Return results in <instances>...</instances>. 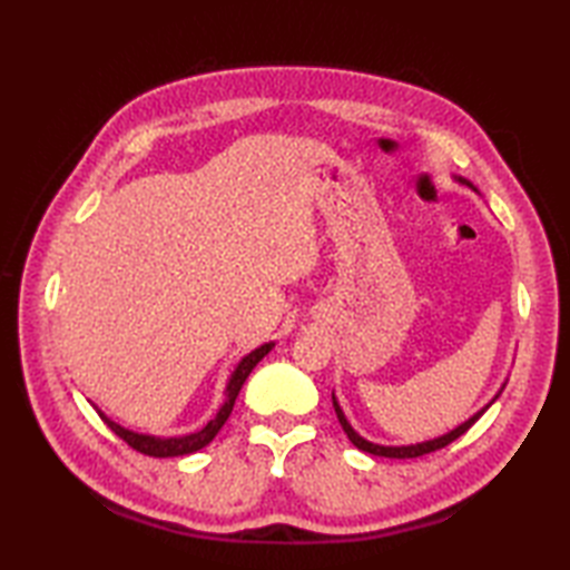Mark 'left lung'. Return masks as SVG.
Returning <instances> with one entry per match:
<instances>
[{"instance_id": "8db88e82", "label": "left lung", "mask_w": 570, "mask_h": 570, "mask_svg": "<svg viewBox=\"0 0 570 570\" xmlns=\"http://www.w3.org/2000/svg\"><path fill=\"white\" fill-rule=\"evenodd\" d=\"M455 180H460V184H465V186L472 188V184H470V180H465V178H455ZM498 396H500V392L494 394V399H498ZM494 399H492V402H494ZM492 402H490L488 406H482L475 416H470L468 421L460 423V426H455L453 431H448V433L439 435V439H433V441H423V443H416V445H380V443H372V441H367V439H362V435H360L353 426H350L345 414H343L341 404H337V399H335V394H333L335 414H337V421H341L343 431L347 433V439L353 441V445H357L360 451L372 453V455H382V458H419V455H426V453L439 451V448H445L448 443H453L455 439H460V435H463V433L472 426V423H475L482 414H485V411L492 406Z\"/></svg>"}]
</instances>
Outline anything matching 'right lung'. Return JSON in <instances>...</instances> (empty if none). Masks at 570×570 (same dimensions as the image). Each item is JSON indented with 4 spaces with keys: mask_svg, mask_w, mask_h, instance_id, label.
<instances>
[{
    "mask_svg": "<svg viewBox=\"0 0 570 570\" xmlns=\"http://www.w3.org/2000/svg\"><path fill=\"white\" fill-rule=\"evenodd\" d=\"M274 347V343H264L262 347L252 350L249 355H245L239 360V365L235 367V372L229 374V382H227V390H225V404L220 406V411H217L215 419H210L205 426L196 433H188V435H174V439H159V435H147V433H137V431H129L125 426H119V423H115L112 419H107L102 411H98L100 419L110 426L119 439H122L127 445L135 448V451L144 453V455H151V458H174V455H188V453H196L200 451V448L208 445L217 431H220L225 426L227 416L233 414V406H235V399L242 390V384H245V380L249 377V372L257 367V362L269 353V350Z\"/></svg>",
    "mask_w": 570,
    "mask_h": 570,
    "instance_id": "obj_1",
    "label": "right lung"
}]
</instances>
